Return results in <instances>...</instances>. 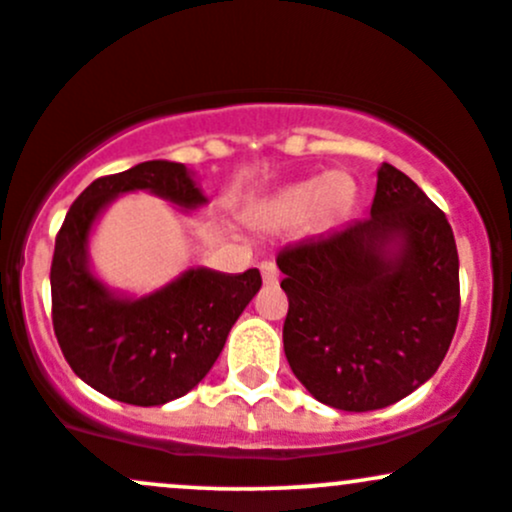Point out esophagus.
Instances as JSON below:
<instances>
[{
  "instance_id": "34e87169",
  "label": "esophagus",
  "mask_w": 512,
  "mask_h": 512,
  "mask_svg": "<svg viewBox=\"0 0 512 512\" xmlns=\"http://www.w3.org/2000/svg\"><path fill=\"white\" fill-rule=\"evenodd\" d=\"M261 276H263V283H266V285H276L278 283L276 263H271V261L261 263Z\"/></svg>"
}]
</instances>
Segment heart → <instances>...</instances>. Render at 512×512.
<instances>
[{"label": "heart", "mask_w": 512, "mask_h": 512, "mask_svg": "<svg viewBox=\"0 0 512 512\" xmlns=\"http://www.w3.org/2000/svg\"><path fill=\"white\" fill-rule=\"evenodd\" d=\"M354 200V178L342 170H329L273 192L256 207V222L273 232L300 227L302 222L310 224L315 232H324L349 217Z\"/></svg>", "instance_id": "obj_1"}]
</instances>
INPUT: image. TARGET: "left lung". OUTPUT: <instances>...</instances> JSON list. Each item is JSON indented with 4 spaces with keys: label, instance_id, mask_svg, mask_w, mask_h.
Masks as SVG:
<instances>
[{
    "label": "left lung",
    "instance_id": "obj_1",
    "mask_svg": "<svg viewBox=\"0 0 512 512\" xmlns=\"http://www.w3.org/2000/svg\"><path fill=\"white\" fill-rule=\"evenodd\" d=\"M285 359L312 398L381 410L430 381L459 320V254L447 217L383 163L366 219L278 254Z\"/></svg>",
    "mask_w": 512,
    "mask_h": 512
}]
</instances>
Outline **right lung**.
<instances>
[{"label": "right lung", "mask_w": 512, "mask_h": 512, "mask_svg": "<svg viewBox=\"0 0 512 512\" xmlns=\"http://www.w3.org/2000/svg\"><path fill=\"white\" fill-rule=\"evenodd\" d=\"M129 192L161 197L180 214L210 202L195 173L173 161H146L87 185L65 214L53 251V329L87 386L153 408L190 393L210 373L234 322L261 290V273L197 266L144 295L109 288L90 261V239L104 210Z\"/></svg>", "instance_id": "right-lung-1"}]
</instances>
